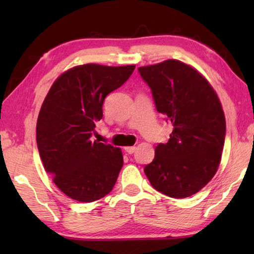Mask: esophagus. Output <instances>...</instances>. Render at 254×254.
Instances as JSON below:
<instances>
[{
	"mask_svg": "<svg viewBox=\"0 0 254 254\" xmlns=\"http://www.w3.org/2000/svg\"><path fill=\"white\" fill-rule=\"evenodd\" d=\"M124 150H126V151H127L128 154H132V153L135 152L136 148H135V147H127V148H124Z\"/></svg>",
	"mask_w": 254,
	"mask_h": 254,
	"instance_id": "34e87169",
	"label": "esophagus"
}]
</instances>
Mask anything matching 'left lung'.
Here are the masks:
<instances>
[{"mask_svg": "<svg viewBox=\"0 0 254 254\" xmlns=\"http://www.w3.org/2000/svg\"><path fill=\"white\" fill-rule=\"evenodd\" d=\"M156 109L171 122L167 143L144 167L151 186L173 198L196 194L216 174L225 140V117L216 92L195 68L168 59L139 67Z\"/></svg>", "mask_w": 254, "mask_h": 254, "instance_id": "1", "label": "left lung"}]
</instances>
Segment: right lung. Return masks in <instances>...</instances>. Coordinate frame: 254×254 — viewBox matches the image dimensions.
Returning a JSON list of instances; mask_svg holds the SVG:
<instances>
[{
    "label": "right lung",
    "instance_id": "right-lung-1",
    "mask_svg": "<svg viewBox=\"0 0 254 254\" xmlns=\"http://www.w3.org/2000/svg\"><path fill=\"white\" fill-rule=\"evenodd\" d=\"M134 65L86 64L60 75L47 94L37 122V145L45 170L64 194L91 203L113 189L123 156L120 148L92 141L103 103L126 83Z\"/></svg>",
    "mask_w": 254,
    "mask_h": 254
}]
</instances>
